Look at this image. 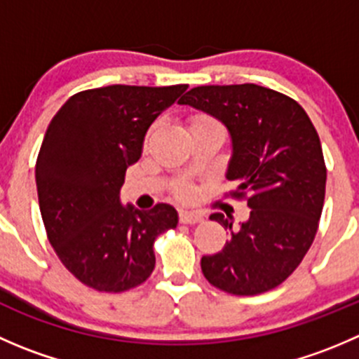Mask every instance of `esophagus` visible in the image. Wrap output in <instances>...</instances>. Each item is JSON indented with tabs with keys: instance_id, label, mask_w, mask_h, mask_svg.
Masks as SVG:
<instances>
[{
	"instance_id": "esophagus-1",
	"label": "esophagus",
	"mask_w": 359,
	"mask_h": 359,
	"mask_svg": "<svg viewBox=\"0 0 359 359\" xmlns=\"http://www.w3.org/2000/svg\"><path fill=\"white\" fill-rule=\"evenodd\" d=\"M179 219L182 224H198V222H201L203 217L196 212H186V210H182L179 215Z\"/></svg>"
}]
</instances>
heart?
I'll return each mask as SVG.
<instances>
[{
    "label": "heart",
    "mask_w": 359,
    "mask_h": 359,
    "mask_svg": "<svg viewBox=\"0 0 359 359\" xmlns=\"http://www.w3.org/2000/svg\"><path fill=\"white\" fill-rule=\"evenodd\" d=\"M200 123H217V121H213L212 118H208V116H205V114H198V116H194L193 119H191V126L193 125H200ZM182 194L184 196H186V191H182Z\"/></svg>",
    "instance_id": "b5f03b06"
}]
</instances>
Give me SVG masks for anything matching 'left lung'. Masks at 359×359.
<instances>
[{
  "label": "left lung",
  "mask_w": 359,
  "mask_h": 359,
  "mask_svg": "<svg viewBox=\"0 0 359 359\" xmlns=\"http://www.w3.org/2000/svg\"><path fill=\"white\" fill-rule=\"evenodd\" d=\"M182 106L219 119L231 137L227 180L247 196L248 220L234 229L224 213L210 219L229 227L215 255L201 259L206 280L233 295H257L283 283L313 245L325 201L320 137L306 111L266 86L210 85L189 90Z\"/></svg>",
  "instance_id": "left-lung-1"
}]
</instances>
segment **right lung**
I'll return each mask as SVG.
<instances>
[{"mask_svg": "<svg viewBox=\"0 0 359 359\" xmlns=\"http://www.w3.org/2000/svg\"><path fill=\"white\" fill-rule=\"evenodd\" d=\"M187 85H111L79 92L46 128L36 187L46 234L64 266L86 287L125 292L156 264L154 240L177 227L172 205L144 212L123 205L125 172L142 156L154 119Z\"/></svg>", "mask_w": 359, "mask_h": 359, "instance_id": "add662e5", "label": "right lung"}]
</instances>
